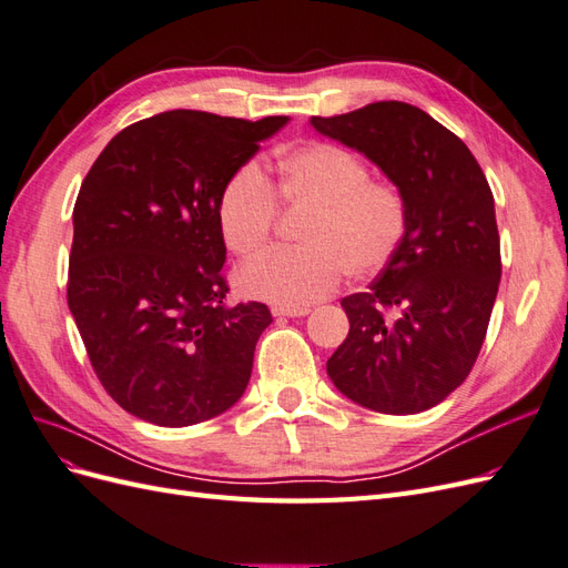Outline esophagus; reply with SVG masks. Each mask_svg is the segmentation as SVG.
<instances>
[{
    "instance_id": "34e87169",
    "label": "esophagus",
    "mask_w": 568,
    "mask_h": 568,
    "mask_svg": "<svg viewBox=\"0 0 568 568\" xmlns=\"http://www.w3.org/2000/svg\"><path fill=\"white\" fill-rule=\"evenodd\" d=\"M311 313V307H288V305H274L272 307V315L274 317H305Z\"/></svg>"
}]
</instances>
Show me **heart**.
Segmentation results:
<instances>
[{"instance_id": "heart-1", "label": "heart", "mask_w": 568, "mask_h": 568, "mask_svg": "<svg viewBox=\"0 0 568 568\" xmlns=\"http://www.w3.org/2000/svg\"><path fill=\"white\" fill-rule=\"evenodd\" d=\"M277 196L291 209H311L303 248L280 251L239 274L246 296L303 307L332 296L346 274L369 280L388 267L407 232L400 189L372 180L367 163L329 142H305L282 153ZM277 201L263 170L239 165L217 196V230L225 246L255 261L270 248Z\"/></svg>"}]
</instances>
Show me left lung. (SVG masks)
<instances>
[{"instance_id":"1","label":"left lung","mask_w":568,"mask_h":568,"mask_svg":"<svg viewBox=\"0 0 568 568\" xmlns=\"http://www.w3.org/2000/svg\"><path fill=\"white\" fill-rule=\"evenodd\" d=\"M311 125L363 153L400 189L407 232L369 291L341 301L351 332L326 374L384 415H417L469 376L500 286V234L484 170L457 134L403 101Z\"/></svg>"}]
</instances>
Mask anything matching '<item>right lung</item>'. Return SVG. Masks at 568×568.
Here are the masks:
<instances>
[{
    "mask_svg": "<svg viewBox=\"0 0 568 568\" xmlns=\"http://www.w3.org/2000/svg\"><path fill=\"white\" fill-rule=\"evenodd\" d=\"M288 120L165 111L118 132L84 178L68 307L101 386L130 415L192 426L244 395L272 315L227 303L217 196Z\"/></svg>",
    "mask_w": 568,
    "mask_h": 568,
    "instance_id": "obj_1",
    "label": "right lung"
}]
</instances>
